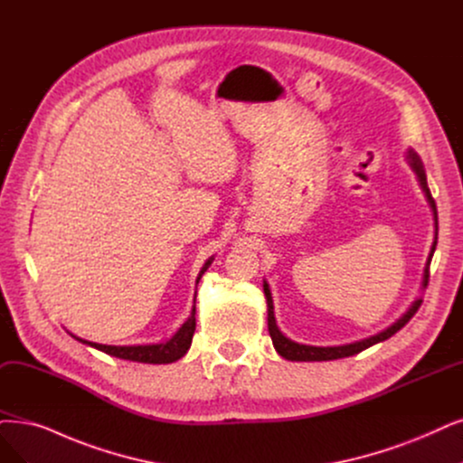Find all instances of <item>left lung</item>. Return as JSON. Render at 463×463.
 Returning <instances> with one entry per match:
<instances>
[{"label":"left lung","instance_id":"1","mask_svg":"<svg viewBox=\"0 0 463 463\" xmlns=\"http://www.w3.org/2000/svg\"><path fill=\"white\" fill-rule=\"evenodd\" d=\"M406 160L410 164V167H412V171L416 174L418 181H420V186L421 191L425 193V198L427 202H430L431 210H433V217H435V231H439V222H437V205H435V200L430 193V186H427V177H425V169H423V164L420 160L418 154L410 148L408 154H406ZM435 246H437V232H435V242L431 246V251H430V258H427V263H425V270H423V282L421 286L425 288L427 286V279H430V263H431V258L435 253ZM263 292H265V298H267V322H269V334H270V339H272V345H275L277 353L280 356H284L286 361H296V363H320V361H335V358H345V356H353L356 353H361L375 344H380V341H385L389 339L391 335H395L404 324L416 315V311L420 309L421 305V299H416L412 305H410V309L395 322L391 324L389 328H385L383 332L375 334V335H370L366 339H361V341H354V344H347V345H335V347H315V345H303V344H296V341H292L289 337H286L279 326H277V318H275V307H272V296H270V289H269V284L263 282Z\"/></svg>","mask_w":463,"mask_h":463}]
</instances>
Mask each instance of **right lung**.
I'll return each mask as SVG.
<instances>
[{"label": "right lung", "mask_w": 463, "mask_h": 463, "mask_svg": "<svg viewBox=\"0 0 463 463\" xmlns=\"http://www.w3.org/2000/svg\"><path fill=\"white\" fill-rule=\"evenodd\" d=\"M212 260L213 258H210L208 261H205V265L202 267L200 275L196 279V284L202 279L205 269L212 265ZM194 303H196V296H194ZM194 315H196V305H193L191 317L186 318V322L175 332V335L171 337V339H167V341H164V344H152V345H102V344H93V341H88V339L76 337L74 334H71V335L74 339L81 341V344H85V345L95 347V349L107 353L110 356H116V358H124V361L146 363V364H169V363L179 361V358L184 356L186 351L191 349L193 335H194V330H196V317Z\"/></svg>", "instance_id": "right-lung-1"}]
</instances>
